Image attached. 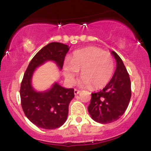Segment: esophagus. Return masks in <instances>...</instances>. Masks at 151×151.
<instances>
[{
    "label": "esophagus",
    "instance_id": "obj_1",
    "mask_svg": "<svg viewBox=\"0 0 151 151\" xmlns=\"http://www.w3.org/2000/svg\"><path fill=\"white\" fill-rule=\"evenodd\" d=\"M80 92L81 91L78 90V89H74V94H75V95H78V94L80 93Z\"/></svg>",
    "mask_w": 151,
    "mask_h": 151
}]
</instances>
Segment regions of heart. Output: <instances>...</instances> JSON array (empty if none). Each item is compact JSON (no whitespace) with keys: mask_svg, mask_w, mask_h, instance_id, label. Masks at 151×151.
<instances>
[{"mask_svg":"<svg viewBox=\"0 0 151 151\" xmlns=\"http://www.w3.org/2000/svg\"><path fill=\"white\" fill-rule=\"evenodd\" d=\"M81 70L80 83L93 89L103 88L108 84L114 70V61L108 52L97 47H88L76 50L70 62L65 65L64 72L67 80L73 84L76 76Z\"/></svg>","mask_w":151,"mask_h":151,"instance_id":"obj_1","label":"heart"}]
</instances>
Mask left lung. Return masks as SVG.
<instances>
[{"instance_id": "left-lung-1", "label": "left lung", "mask_w": 151, "mask_h": 151, "mask_svg": "<svg viewBox=\"0 0 151 151\" xmlns=\"http://www.w3.org/2000/svg\"><path fill=\"white\" fill-rule=\"evenodd\" d=\"M111 54L117 62L115 72L108 84L100 92L92 93L88 111L95 121L107 124L120 118L128 108L131 96V80L120 56Z\"/></svg>"}]
</instances>
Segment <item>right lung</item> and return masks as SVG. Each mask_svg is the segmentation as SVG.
<instances>
[{
	"label": "right lung",
	"mask_w": 151,
	"mask_h": 151,
	"mask_svg": "<svg viewBox=\"0 0 151 151\" xmlns=\"http://www.w3.org/2000/svg\"><path fill=\"white\" fill-rule=\"evenodd\" d=\"M70 47L60 42H50L43 47L30 62L20 86L21 106L27 118L44 129H55L67 120L68 107L74 98V89L62 87L55 83L45 92H37L31 86L34 70L47 61H53L62 69Z\"/></svg>",
	"instance_id": "obj_1"
}]
</instances>
